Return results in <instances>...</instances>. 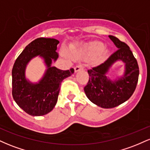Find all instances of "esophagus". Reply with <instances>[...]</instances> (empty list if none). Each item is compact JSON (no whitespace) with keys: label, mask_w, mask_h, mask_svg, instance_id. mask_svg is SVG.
I'll list each match as a JSON object with an SVG mask.
<instances>
[{"label":"esophagus","mask_w":150,"mask_h":150,"mask_svg":"<svg viewBox=\"0 0 150 150\" xmlns=\"http://www.w3.org/2000/svg\"><path fill=\"white\" fill-rule=\"evenodd\" d=\"M83 68H84L83 65H82V64L77 65H76V66L75 67V72L80 71V70L83 69Z\"/></svg>","instance_id":"esophagus-1"}]
</instances>
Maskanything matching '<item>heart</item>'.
<instances>
[{"label": "heart", "mask_w": 150, "mask_h": 150, "mask_svg": "<svg viewBox=\"0 0 150 150\" xmlns=\"http://www.w3.org/2000/svg\"><path fill=\"white\" fill-rule=\"evenodd\" d=\"M104 48V45L101 42H95L86 46H81L80 47L72 48V53L74 55L79 56L84 51H89L92 52H100Z\"/></svg>", "instance_id": "obj_1"}]
</instances>
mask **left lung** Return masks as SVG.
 I'll return each mask as SVG.
<instances>
[{
  "label": "left lung",
  "mask_w": 150,
  "mask_h": 150,
  "mask_svg": "<svg viewBox=\"0 0 150 150\" xmlns=\"http://www.w3.org/2000/svg\"><path fill=\"white\" fill-rule=\"evenodd\" d=\"M108 37L118 49L104 63L87 70L89 81L84 87L89 100L105 108L116 107L128 100L135 92L139 77L137 61L130 47L114 36ZM120 59L126 64L125 75L119 80L111 81L105 75L111 65Z\"/></svg>",
  "instance_id": "1"
}]
</instances>
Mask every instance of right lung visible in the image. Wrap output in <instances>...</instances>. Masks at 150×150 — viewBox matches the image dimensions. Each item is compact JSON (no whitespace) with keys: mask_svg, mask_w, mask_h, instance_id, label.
Returning a JSON list of instances; mask_svg holds the SVG:
<instances>
[{"mask_svg":"<svg viewBox=\"0 0 150 150\" xmlns=\"http://www.w3.org/2000/svg\"><path fill=\"white\" fill-rule=\"evenodd\" d=\"M59 41L51 38H38L25 47L17 58L12 70V94L15 102L31 116H39L52 111L56 104L61 82L74 73V69L61 70L51 67L52 60L56 61ZM42 56L48 69L38 84L25 80V65L32 57Z\"/></svg>","mask_w":150,"mask_h":150,"instance_id":"right-lung-1","label":"right lung"}]
</instances>
